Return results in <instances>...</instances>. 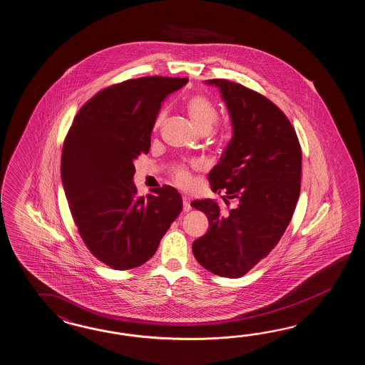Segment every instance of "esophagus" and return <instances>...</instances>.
I'll use <instances>...</instances> for the list:
<instances>
[{
	"mask_svg": "<svg viewBox=\"0 0 365 365\" xmlns=\"http://www.w3.org/2000/svg\"><path fill=\"white\" fill-rule=\"evenodd\" d=\"M191 210V204H190V199L187 196H183V211L188 212Z\"/></svg>",
	"mask_w": 365,
	"mask_h": 365,
	"instance_id": "1",
	"label": "esophagus"
}]
</instances>
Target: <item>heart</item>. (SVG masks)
<instances>
[{
	"instance_id": "heart-1",
	"label": "heart",
	"mask_w": 365,
	"mask_h": 365,
	"mask_svg": "<svg viewBox=\"0 0 365 365\" xmlns=\"http://www.w3.org/2000/svg\"><path fill=\"white\" fill-rule=\"evenodd\" d=\"M187 111L194 123L196 130L202 133L211 132L213 125L219 120V108L211 98L204 94H196L187 102ZM166 118V113H161L155 120V127H160ZM174 179L179 186H187L190 183V173L186 166H178L174 170Z\"/></svg>"
}]
</instances>
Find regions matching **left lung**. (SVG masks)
Masks as SVG:
<instances>
[{
	"label": "left lung",
	"mask_w": 365,
	"mask_h": 365,
	"mask_svg": "<svg viewBox=\"0 0 365 365\" xmlns=\"http://www.w3.org/2000/svg\"><path fill=\"white\" fill-rule=\"evenodd\" d=\"M233 138L208 180L219 202L194 200L210 227L192 243L195 258L215 275L237 279L266 258L284 235L300 196L301 146L285 113L241 83L216 78Z\"/></svg>",
	"instance_id": "8db88e82"
}]
</instances>
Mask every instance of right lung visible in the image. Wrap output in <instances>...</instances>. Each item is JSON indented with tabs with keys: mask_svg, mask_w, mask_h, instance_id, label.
<instances>
[{
	"mask_svg": "<svg viewBox=\"0 0 365 365\" xmlns=\"http://www.w3.org/2000/svg\"><path fill=\"white\" fill-rule=\"evenodd\" d=\"M187 81L148 76L105 88L82 106L65 138L61 179L74 224L90 252L113 269L150 259L182 211L174 187L138 196L133 163L149 152L161 103Z\"/></svg>",
	"mask_w": 365,
	"mask_h": 365,
	"instance_id": "obj_1",
	"label": "right lung"
}]
</instances>
